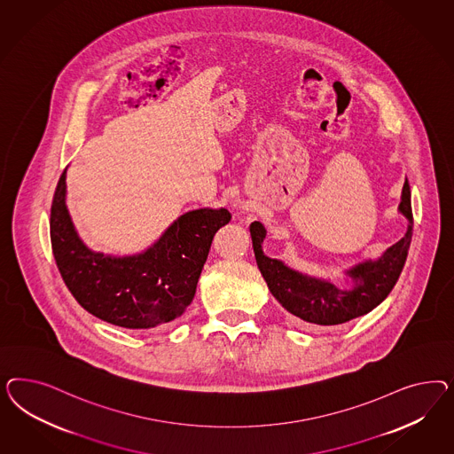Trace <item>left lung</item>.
Returning a JSON list of instances; mask_svg holds the SVG:
<instances>
[{
  "label": "left lung",
  "instance_id": "left-lung-1",
  "mask_svg": "<svg viewBox=\"0 0 454 454\" xmlns=\"http://www.w3.org/2000/svg\"><path fill=\"white\" fill-rule=\"evenodd\" d=\"M398 211L408 220L406 233L380 258L364 260L346 270L344 275L353 283L348 289L338 288L326 278L304 275L281 260L266 256L262 251L266 228L260 221H253L249 233L256 264L271 294L298 325L308 328L343 325L349 319L368 315L395 288L408 258L412 238L411 190L408 179L401 192Z\"/></svg>",
  "mask_w": 454,
  "mask_h": 454
}]
</instances>
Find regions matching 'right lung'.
<instances>
[{"mask_svg": "<svg viewBox=\"0 0 454 454\" xmlns=\"http://www.w3.org/2000/svg\"><path fill=\"white\" fill-rule=\"evenodd\" d=\"M67 169L53 196L50 234L58 270L74 300L93 317L128 330H150L181 317L194 298L215 234L231 220L230 211L192 209L145 251L106 254L86 247L74 228L67 207Z\"/></svg>", "mask_w": 454, "mask_h": 454, "instance_id": "1", "label": "right lung"}]
</instances>
